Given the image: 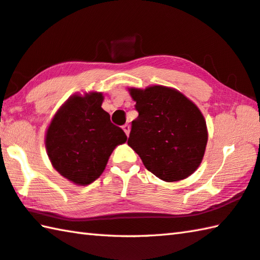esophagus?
Returning <instances> with one entry per match:
<instances>
[{
	"label": "esophagus",
	"mask_w": 260,
	"mask_h": 260,
	"mask_svg": "<svg viewBox=\"0 0 260 260\" xmlns=\"http://www.w3.org/2000/svg\"><path fill=\"white\" fill-rule=\"evenodd\" d=\"M122 129H124V132H125V134L128 136L129 135V131H131V126L128 125V124H125L124 126H122Z\"/></svg>",
	"instance_id": "esophagus-1"
}]
</instances>
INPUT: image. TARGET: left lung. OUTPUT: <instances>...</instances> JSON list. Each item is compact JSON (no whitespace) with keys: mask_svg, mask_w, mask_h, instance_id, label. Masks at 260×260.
Listing matches in <instances>:
<instances>
[{"mask_svg":"<svg viewBox=\"0 0 260 260\" xmlns=\"http://www.w3.org/2000/svg\"><path fill=\"white\" fill-rule=\"evenodd\" d=\"M139 116L127 143L143 165L165 182L192 175L204 158L208 132L194 103L175 88L154 85L128 88Z\"/></svg>","mask_w":260,"mask_h":260,"instance_id":"1","label":"left lung"}]
</instances>
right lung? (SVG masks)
<instances>
[{"instance_id": "add662e5", "label": "right lung", "mask_w": 260, "mask_h": 260, "mask_svg": "<svg viewBox=\"0 0 260 260\" xmlns=\"http://www.w3.org/2000/svg\"><path fill=\"white\" fill-rule=\"evenodd\" d=\"M103 95H73L52 118L45 146L52 166L70 182L87 185L100 177L117 145L126 142L120 127L101 108Z\"/></svg>"}]
</instances>
